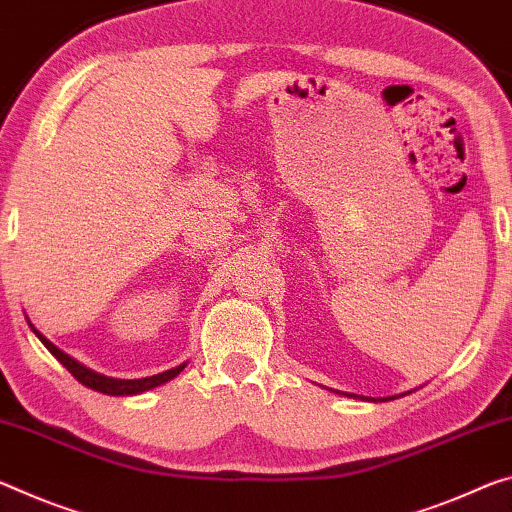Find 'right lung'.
I'll return each instance as SVG.
<instances>
[{
	"label": "right lung",
	"mask_w": 512,
	"mask_h": 512,
	"mask_svg": "<svg viewBox=\"0 0 512 512\" xmlns=\"http://www.w3.org/2000/svg\"><path fill=\"white\" fill-rule=\"evenodd\" d=\"M38 335V332H36ZM40 342H43L47 348H50V353L54 355L56 360H59L63 367H66L72 376H75L81 385L95 389V392H102V394H111V396H127V394H141L145 389H152L157 385H164L168 383L170 378H175L177 373L184 369V364L175 369H168L164 373H157V376H150V378H139V380H118V378H107V376H100V373H95L91 369H86L84 364H79L77 360H72L70 355H66L63 351H59L52 342H47L43 335H38Z\"/></svg>",
	"instance_id": "1"
}]
</instances>
